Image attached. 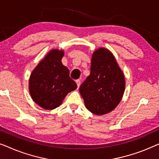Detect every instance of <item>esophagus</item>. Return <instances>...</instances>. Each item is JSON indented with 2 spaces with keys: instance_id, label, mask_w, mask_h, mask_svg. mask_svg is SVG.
<instances>
[{
  "instance_id": "esophagus-1",
  "label": "esophagus",
  "mask_w": 159,
  "mask_h": 159,
  "mask_svg": "<svg viewBox=\"0 0 159 159\" xmlns=\"http://www.w3.org/2000/svg\"><path fill=\"white\" fill-rule=\"evenodd\" d=\"M76 83L77 84V88H79V87L80 86V84H81V81L80 80H76Z\"/></svg>"
}]
</instances>
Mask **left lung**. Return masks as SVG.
<instances>
[{
	"label": "left lung",
	"mask_w": 159,
	"mask_h": 159,
	"mask_svg": "<svg viewBox=\"0 0 159 159\" xmlns=\"http://www.w3.org/2000/svg\"><path fill=\"white\" fill-rule=\"evenodd\" d=\"M125 90V75L111 52L105 48L93 52L90 75L80 87L87 109L98 116L112 111Z\"/></svg>",
	"instance_id": "left-lung-1"
}]
</instances>
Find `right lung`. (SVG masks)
I'll list each match as a JSON object with an SVG mask.
<instances>
[{"mask_svg":"<svg viewBox=\"0 0 159 159\" xmlns=\"http://www.w3.org/2000/svg\"><path fill=\"white\" fill-rule=\"evenodd\" d=\"M63 50L52 49L37 65L30 75L29 90L34 103L45 110L58 107L71 91L77 89L69 77V70L61 59Z\"/></svg>","mask_w":159,"mask_h":159,"instance_id":"right-lung-1","label":"right lung"}]
</instances>
